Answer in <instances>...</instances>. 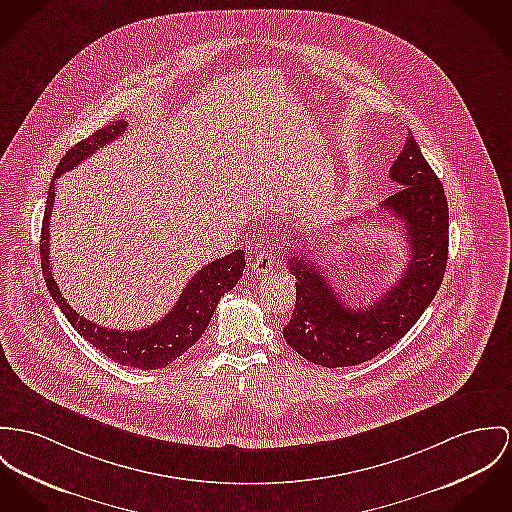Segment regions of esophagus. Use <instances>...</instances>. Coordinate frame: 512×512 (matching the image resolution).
<instances>
[{
    "instance_id": "34e87169",
    "label": "esophagus",
    "mask_w": 512,
    "mask_h": 512,
    "mask_svg": "<svg viewBox=\"0 0 512 512\" xmlns=\"http://www.w3.org/2000/svg\"><path fill=\"white\" fill-rule=\"evenodd\" d=\"M276 257L273 251L269 249H263L257 253V257L253 259V265H251V273L255 276L267 275L275 269Z\"/></svg>"
}]
</instances>
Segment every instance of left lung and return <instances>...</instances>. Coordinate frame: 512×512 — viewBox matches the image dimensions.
<instances>
[{
	"label": "left lung",
	"mask_w": 512,
	"mask_h": 512,
	"mask_svg": "<svg viewBox=\"0 0 512 512\" xmlns=\"http://www.w3.org/2000/svg\"><path fill=\"white\" fill-rule=\"evenodd\" d=\"M390 179L397 191L380 204V212H392L401 222L409 261L401 278L378 300L349 308L325 269L308 259L306 245L286 261L296 276V306L282 335L314 364L356 366L384 353L417 323L442 284L448 261V204L442 183L411 134L390 167Z\"/></svg>",
	"instance_id": "left-lung-1"
}]
</instances>
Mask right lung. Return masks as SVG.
<instances>
[{"mask_svg":"<svg viewBox=\"0 0 512 512\" xmlns=\"http://www.w3.org/2000/svg\"><path fill=\"white\" fill-rule=\"evenodd\" d=\"M126 130V122L117 120L101 130L93 132L89 138L78 142L72 150L66 152V156L60 159L56 173L52 177L44 218H42V232H40V265L42 275L46 280L48 292L62 310V314L68 317L72 327L79 335L91 343L99 353L109 356L122 366L140 368V370H156L165 368L175 358L187 353L202 333L208 327V321L216 312V306L220 298L230 292L237 284V280L243 276L245 269V253L243 249H236L234 253L216 259L208 263L202 271L193 276L187 286L183 288L177 304L171 308L169 314L156 321L150 327L138 329V331H122V329H109L97 323H91L89 319L81 315L64 300L52 269H50V214L56 197V179L64 175L66 171L74 169L83 159L93 156L99 148L111 144L122 136Z\"/></svg>","mask_w":512,"mask_h":512,"instance_id":"add662e5","label":"right lung"}]
</instances>
